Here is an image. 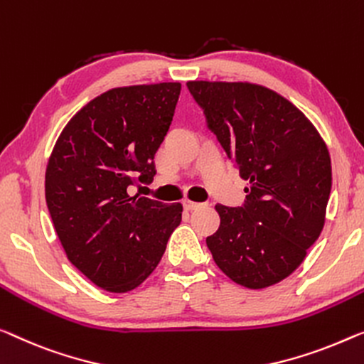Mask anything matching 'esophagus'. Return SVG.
Masks as SVG:
<instances>
[{
	"mask_svg": "<svg viewBox=\"0 0 364 364\" xmlns=\"http://www.w3.org/2000/svg\"><path fill=\"white\" fill-rule=\"evenodd\" d=\"M183 205H184V209L186 210H196V209H199V208H203V203H194V200H184L183 203Z\"/></svg>",
	"mask_w": 364,
	"mask_h": 364,
	"instance_id": "obj_1",
	"label": "esophagus"
}]
</instances>
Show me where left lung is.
<instances>
[{"mask_svg":"<svg viewBox=\"0 0 364 364\" xmlns=\"http://www.w3.org/2000/svg\"><path fill=\"white\" fill-rule=\"evenodd\" d=\"M210 132L248 181L240 208L217 204L205 238L234 283L263 289L287 278L321 235L332 189L327 145L304 114L253 83L188 81Z\"/></svg>","mask_w":364,"mask_h":364,"instance_id":"obj_1","label":"left lung"}]
</instances>
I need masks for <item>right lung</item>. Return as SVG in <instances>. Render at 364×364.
Instances as JSON below:
<instances>
[{
    "label": "right lung",
    "mask_w": 364,
    "mask_h": 364,
    "mask_svg": "<svg viewBox=\"0 0 364 364\" xmlns=\"http://www.w3.org/2000/svg\"><path fill=\"white\" fill-rule=\"evenodd\" d=\"M180 83L112 88L75 114L48 159L46 200L65 253L91 283L127 292L164 257L183 205L130 196L150 183Z\"/></svg>",
    "instance_id": "right-lung-1"
}]
</instances>
